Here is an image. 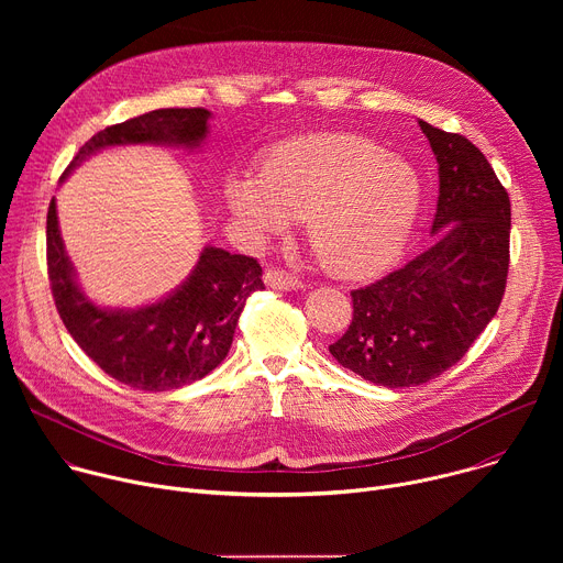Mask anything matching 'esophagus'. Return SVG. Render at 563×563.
<instances>
[{
    "mask_svg": "<svg viewBox=\"0 0 563 563\" xmlns=\"http://www.w3.org/2000/svg\"><path fill=\"white\" fill-rule=\"evenodd\" d=\"M265 285L272 289H280V291H294V289H302V280L294 274H287L283 269H269L265 274Z\"/></svg>",
    "mask_w": 563,
    "mask_h": 563,
    "instance_id": "1",
    "label": "esophagus"
}]
</instances>
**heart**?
Masks as SVG:
<instances>
[{"label":"heart","instance_id":"b5f03b06","mask_svg":"<svg viewBox=\"0 0 563 563\" xmlns=\"http://www.w3.org/2000/svg\"><path fill=\"white\" fill-rule=\"evenodd\" d=\"M233 220L258 238L307 222V240L328 272L363 278L404 254L423 202L419 169L354 133L280 144L261 176L224 185Z\"/></svg>","mask_w":563,"mask_h":563}]
</instances>
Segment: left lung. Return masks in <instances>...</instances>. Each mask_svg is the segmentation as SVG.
<instances>
[{
    "label": "left lung",
    "mask_w": 563,
    "mask_h": 563,
    "mask_svg": "<svg viewBox=\"0 0 563 563\" xmlns=\"http://www.w3.org/2000/svg\"><path fill=\"white\" fill-rule=\"evenodd\" d=\"M439 165L432 245L369 287L330 354L383 387L428 383L459 363L495 318L510 263V198L467 137L423 120Z\"/></svg>",
    "instance_id": "obj_1"
}]
</instances>
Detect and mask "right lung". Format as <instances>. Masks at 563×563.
I'll list each match as a JSON object with an SVG mask.
<instances>
[{"label":"right lung","mask_w":563,"mask_h":563,"mask_svg":"<svg viewBox=\"0 0 563 563\" xmlns=\"http://www.w3.org/2000/svg\"><path fill=\"white\" fill-rule=\"evenodd\" d=\"M209 120L207 109H157L107 126L77 151L62 183L87 157L111 146L198 151ZM46 261L55 307L75 343L109 376L146 391L178 389L216 369L231 350L247 296L265 289L258 261L207 245L191 274L167 296L140 307L98 305L77 283L55 198L46 218Z\"/></svg>","instance_id":"obj_1"}]
</instances>
